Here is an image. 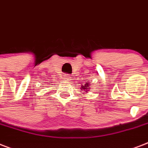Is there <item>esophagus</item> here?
<instances>
[{"label": "esophagus", "instance_id": "1", "mask_svg": "<svg viewBox=\"0 0 148 148\" xmlns=\"http://www.w3.org/2000/svg\"><path fill=\"white\" fill-rule=\"evenodd\" d=\"M63 77H64V81H69V80L71 79L70 76H69V75H65Z\"/></svg>", "mask_w": 148, "mask_h": 148}]
</instances>
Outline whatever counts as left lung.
Segmentation results:
<instances>
[{"label":"left lung","mask_w":148,"mask_h":148,"mask_svg":"<svg viewBox=\"0 0 148 148\" xmlns=\"http://www.w3.org/2000/svg\"><path fill=\"white\" fill-rule=\"evenodd\" d=\"M80 86H81L80 90H83V91H84V92H88L87 91H88V90L90 89V87H91V84H90V82H86V81H85L84 82H82V83H81Z\"/></svg>","instance_id":"1"}]
</instances>
